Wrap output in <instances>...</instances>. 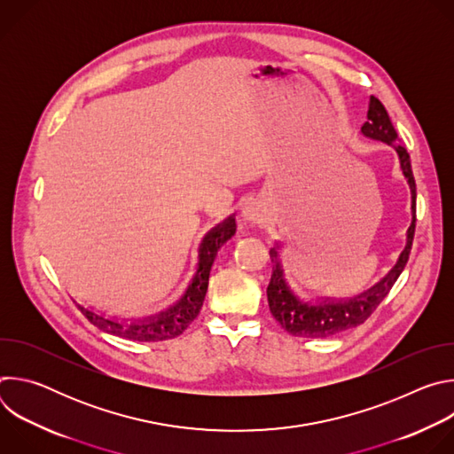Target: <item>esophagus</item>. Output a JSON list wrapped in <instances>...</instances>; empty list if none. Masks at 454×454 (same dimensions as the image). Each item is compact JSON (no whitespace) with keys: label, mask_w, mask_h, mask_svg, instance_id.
Wrapping results in <instances>:
<instances>
[{"label":"esophagus","mask_w":454,"mask_h":454,"mask_svg":"<svg viewBox=\"0 0 454 454\" xmlns=\"http://www.w3.org/2000/svg\"><path fill=\"white\" fill-rule=\"evenodd\" d=\"M244 217H246L249 223H258V221H261V214H258L256 210H247V212L244 214Z\"/></svg>","instance_id":"obj_1"}]
</instances>
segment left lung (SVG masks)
Wrapping results in <instances>:
<instances>
[{"instance_id":"8db88e82","label":"left lung","mask_w":454,"mask_h":454,"mask_svg":"<svg viewBox=\"0 0 454 454\" xmlns=\"http://www.w3.org/2000/svg\"><path fill=\"white\" fill-rule=\"evenodd\" d=\"M361 133L368 138L380 140L387 145L395 147L401 160L403 174L408 179V184L411 190V210L415 214L417 190H415V177L411 172L410 154L399 144L401 142L399 135L395 131L390 116H387V111L384 109L382 102L373 95L370 97V102H368V120L363 123ZM413 235H415V217L408 230V244L401 253L395 268L379 284H375L372 289H368L366 293L348 301H329L321 305H310V303L300 301L291 293L289 286L284 280V271L278 262V253L277 249H271L270 254L273 262V275L268 286V301H270V310L273 317L280 323V327L284 331L300 338H331L334 334H340L361 325V323H364L373 314V310L386 298V294L390 293L399 275L403 273L410 258Z\"/></svg>"}]
</instances>
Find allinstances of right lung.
Instances as JSON below:
<instances>
[{"instance_id":"1","label":"right lung","mask_w":454,"mask_h":454,"mask_svg":"<svg viewBox=\"0 0 454 454\" xmlns=\"http://www.w3.org/2000/svg\"><path fill=\"white\" fill-rule=\"evenodd\" d=\"M235 228H237L235 219L230 217L205 237L200 247V270L196 277H193V282L188 287L186 294L170 310L138 323H120L114 319H107L100 314H95L84 307H79V309L95 327L118 338H125L131 341H145V343L177 338L179 334H183V331L190 325V323L198 317L207 296L210 270L214 264V258L217 254V249L235 235Z\"/></svg>"}]
</instances>
